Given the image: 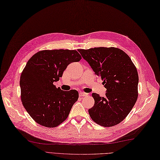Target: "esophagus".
<instances>
[{"label":"esophagus","mask_w":160,"mask_h":160,"mask_svg":"<svg viewBox=\"0 0 160 160\" xmlns=\"http://www.w3.org/2000/svg\"><path fill=\"white\" fill-rule=\"evenodd\" d=\"M88 94L87 93H85L84 92H79V97H85V96H87Z\"/></svg>","instance_id":"1"}]
</instances>
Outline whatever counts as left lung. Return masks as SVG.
Listing matches in <instances>:
<instances>
[{"label": "left lung", "instance_id": "1", "mask_svg": "<svg viewBox=\"0 0 160 160\" xmlns=\"http://www.w3.org/2000/svg\"><path fill=\"white\" fill-rule=\"evenodd\" d=\"M107 89L105 97L97 93L89 109L91 119L104 127L120 123L132 109L138 96V74L130 57L117 48L99 47L78 49Z\"/></svg>", "mask_w": 160, "mask_h": 160}]
</instances>
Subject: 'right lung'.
Instances as JSON below:
<instances>
[{"label": "right lung", "mask_w": 160, "mask_h": 160, "mask_svg": "<svg viewBox=\"0 0 160 160\" xmlns=\"http://www.w3.org/2000/svg\"><path fill=\"white\" fill-rule=\"evenodd\" d=\"M81 59L76 50L61 49L40 51L28 61L20 75L21 101L38 124L54 128L67 119L79 92L62 91L53 82L62 78L69 63Z\"/></svg>", "instance_id": "add662e5"}]
</instances>
